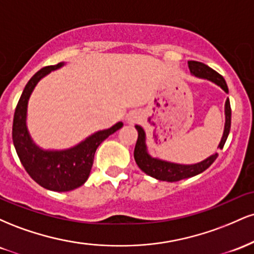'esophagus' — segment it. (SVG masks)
I'll return each instance as SVG.
<instances>
[{"label":"esophagus","mask_w":254,"mask_h":254,"mask_svg":"<svg viewBox=\"0 0 254 254\" xmlns=\"http://www.w3.org/2000/svg\"><path fill=\"white\" fill-rule=\"evenodd\" d=\"M137 118H138L137 113H130V115L127 116V122H129V123H133Z\"/></svg>","instance_id":"esophagus-1"}]
</instances>
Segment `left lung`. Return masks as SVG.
Returning <instances> with one entry per match:
<instances>
[{"label": "left lung", "mask_w": 254, "mask_h": 254, "mask_svg": "<svg viewBox=\"0 0 254 254\" xmlns=\"http://www.w3.org/2000/svg\"><path fill=\"white\" fill-rule=\"evenodd\" d=\"M189 69H190L191 74L199 78H206V80L211 81V82L216 83L220 86L224 92L228 93V87H227L226 81L221 76L218 72L212 70L208 65L204 63L197 62V61H189ZM224 115H226V123H224L223 136L221 138L218 148L222 149L224 143L227 141V137L229 135L230 130V119H232V110H230L229 99L226 100L224 105ZM137 132H138V138H137L135 151H133V157L137 166L141 168L148 176L155 178L157 180H162V182H179L182 179L186 178H191L197 176V174L202 173L208 167H210L212 162L217 159L218 154L215 153L206 157L203 161L198 162L194 165H180L173 164V162L164 161V160L156 159V157H151L147 150V144H145V132L143 127L139 125H135Z\"/></svg>", "instance_id": "left-lung-1"}]
</instances>
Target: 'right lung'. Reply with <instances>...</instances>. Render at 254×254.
I'll list each match as a JSON object with an SVG mask.
<instances>
[{
	"label": "right lung",
	"mask_w": 254,
	"mask_h": 254,
	"mask_svg": "<svg viewBox=\"0 0 254 254\" xmlns=\"http://www.w3.org/2000/svg\"><path fill=\"white\" fill-rule=\"evenodd\" d=\"M63 65L64 63H58L45 66L31 77L16 105L13 119V143L26 172L44 189L57 192L71 191L83 185L89 177L97 148L123 127V123L118 122L110 129L98 131L75 147L64 150H44L34 143L26 125L28 99L45 75Z\"/></svg>",
	"instance_id": "1"
}]
</instances>
